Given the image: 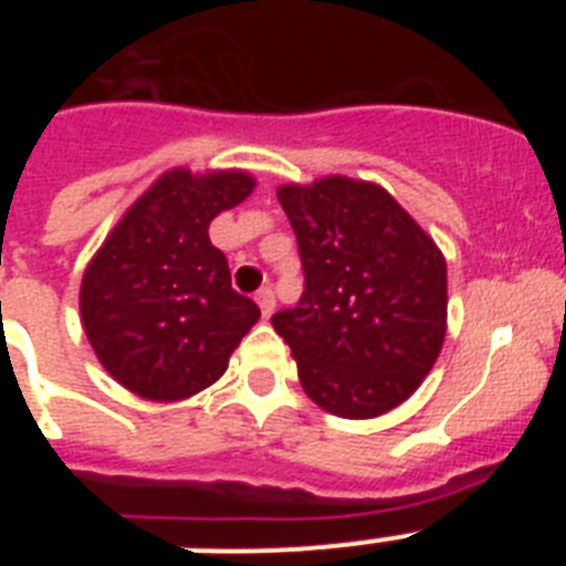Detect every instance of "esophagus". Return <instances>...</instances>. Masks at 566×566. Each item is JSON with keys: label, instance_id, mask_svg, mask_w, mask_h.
<instances>
[{"label": "esophagus", "instance_id": "34e87169", "mask_svg": "<svg viewBox=\"0 0 566 566\" xmlns=\"http://www.w3.org/2000/svg\"><path fill=\"white\" fill-rule=\"evenodd\" d=\"M254 300H258L260 312H263V317H272L274 312V292L272 289H260L258 294H254Z\"/></svg>", "mask_w": 566, "mask_h": 566}]
</instances>
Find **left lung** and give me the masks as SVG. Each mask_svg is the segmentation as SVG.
<instances>
[{
	"mask_svg": "<svg viewBox=\"0 0 566 566\" xmlns=\"http://www.w3.org/2000/svg\"><path fill=\"white\" fill-rule=\"evenodd\" d=\"M306 289L272 326L303 391L328 413L371 419L411 397L444 339L448 269L428 234L377 184L280 187Z\"/></svg>",
	"mask_w": 566,
	"mask_h": 566,
	"instance_id": "8db88e82",
	"label": "left lung"
}]
</instances>
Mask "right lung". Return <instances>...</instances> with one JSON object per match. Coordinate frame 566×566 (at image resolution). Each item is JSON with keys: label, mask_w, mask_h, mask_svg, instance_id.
I'll use <instances>...</instances> for the list:
<instances>
[{"label": "right lung", "mask_w": 566, "mask_h": 566, "mask_svg": "<svg viewBox=\"0 0 566 566\" xmlns=\"http://www.w3.org/2000/svg\"><path fill=\"white\" fill-rule=\"evenodd\" d=\"M254 189L247 172L172 169L133 203L82 280V323L102 365L155 402L192 397L227 371L258 323L207 229Z\"/></svg>", "instance_id": "obj_1"}]
</instances>
